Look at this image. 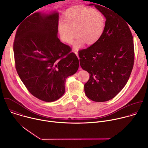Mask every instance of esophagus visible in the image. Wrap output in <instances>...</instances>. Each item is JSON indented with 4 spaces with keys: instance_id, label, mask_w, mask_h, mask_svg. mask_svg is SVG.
Masks as SVG:
<instances>
[{
    "instance_id": "esophagus-1",
    "label": "esophagus",
    "mask_w": 148,
    "mask_h": 148,
    "mask_svg": "<svg viewBox=\"0 0 148 148\" xmlns=\"http://www.w3.org/2000/svg\"><path fill=\"white\" fill-rule=\"evenodd\" d=\"M74 53H75V54H76V56L78 57V53L77 51H75V52H74ZM79 69H80V70L81 69V67H79Z\"/></svg>"
}]
</instances>
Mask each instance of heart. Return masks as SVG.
<instances>
[{"mask_svg":"<svg viewBox=\"0 0 148 148\" xmlns=\"http://www.w3.org/2000/svg\"><path fill=\"white\" fill-rule=\"evenodd\" d=\"M105 27L106 19L100 11L76 5L66 10L57 29L61 41L68 45L72 43L76 34L78 37L74 47L78 49L84 43L88 46L95 44L102 36Z\"/></svg>","mask_w":148,"mask_h":148,"instance_id":"b5f03b06","label":"heart"}]
</instances>
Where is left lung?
<instances>
[{
	"mask_svg": "<svg viewBox=\"0 0 148 148\" xmlns=\"http://www.w3.org/2000/svg\"><path fill=\"white\" fill-rule=\"evenodd\" d=\"M97 4L92 5L106 18L104 33L95 44L79 51L78 55L81 68L90 74L84 84L87 97L105 102L114 98L128 82L134 67V46L126 21L111 9Z\"/></svg>",
	"mask_w": 148,
	"mask_h": 148,
	"instance_id": "obj_1",
	"label": "left lung"
}]
</instances>
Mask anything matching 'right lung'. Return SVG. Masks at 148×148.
I'll return each instance as SVG.
<instances>
[{"mask_svg": "<svg viewBox=\"0 0 148 148\" xmlns=\"http://www.w3.org/2000/svg\"><path fill=\"white\" fill-rule=\"evenodd\" d=\"M58 17L57 12L29 14L20 23L13 43L19 77L34 97L45 102L63 95L66 78L79 67L71 47L57 37Z\"/></svg>", "mask_w": 148, "mask_h": 148, "instance_id": "1", "label": "right lung"}]
</instances>
